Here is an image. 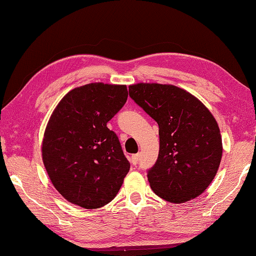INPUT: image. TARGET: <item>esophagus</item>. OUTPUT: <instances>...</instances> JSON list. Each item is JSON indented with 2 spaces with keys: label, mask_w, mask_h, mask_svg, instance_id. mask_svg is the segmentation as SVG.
Listing matches in <instances>:
<instances>
[{
  "label": "esophagus",
  "mask_w": 256,
  "mask_h": 256,
  "mask_svg": "<svg viewBox=\"0 0 256 256\" xmlns=\"http://www.w3.org/2000/svg\"><path fill=\"white\" fill-rule=\"evenodd\" d=\"M140 161V154H134L131 156V163L133 166H136Z\"/></svg>",
  "instance_id": "1"
}]
</instances>
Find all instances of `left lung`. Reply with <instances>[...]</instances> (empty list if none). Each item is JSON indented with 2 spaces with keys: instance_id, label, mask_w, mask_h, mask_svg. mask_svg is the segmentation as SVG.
<instances>
[{
  "instance_id": "left-lung-1",
  "label": "left lung",
  "mask_w": 256,
  "mask_h": 256,
  "mask_svg": "<svg viewBox=\"0 0 256 256\" xmlns=\"http://www.w3.org/2000/svg\"><path fill=\"white\" fill-rule=\"evenodd\" d=\"M128 94L158 124V158L147 174L152 190L172 204L199 196L222 158V138L212 112L174 85L140 82L130 86Z\"/></svg>"
}]
</instances>
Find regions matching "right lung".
Listing matches in <instances>:
<instances>
[{"mask_svg":"<svg viewBox=\"0 0 256 256\" xmlns=\"http://www.w3.org/2000/svg\"><path fill=\"white\" fill-rule=\"evenodd\" d=\"M126 100L125 85L93 82L68 92L52 112L42 141L44 164L71 204L96 209L117 196L130 163L106 123Z\"/></svg>","mask_w":256,"mask_h":256,"instance_id":"add662e5","label":"right lung"}]
</instances>
